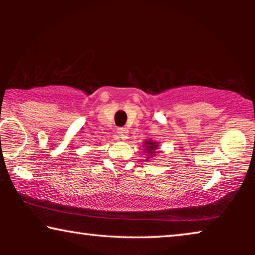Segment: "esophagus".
<instances>
[{
	"label": "esophagus",
	"mask_w": 255,
	"mask_h": 255,
	"mask_svg": "<svg viewBox=\"0 0 255 255\" xmlns=\"http://www.w3.org/2000/svg\"><path fill=\"white\" fill-rule=\"evenodd\" d=\"M117 131H118V133H120V135H124L125 133H128L127 128H120Z\"/></svg>",
	"instance_id": "obj_1"
}]
</instances>
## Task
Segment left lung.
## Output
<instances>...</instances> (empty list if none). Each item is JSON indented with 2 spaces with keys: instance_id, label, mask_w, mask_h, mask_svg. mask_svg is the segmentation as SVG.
<instances>
[{
  "instance_id": "8db88e82",
  "label": "left lung",
  "mask_w": 255,
  "mask_h": 255,
  "mask_svg": "<svg viewBox=\"0 0 255 255\" xmlns=\"http://www.w3.org/2000/svg\"><path fill=\"white\" fill-rule=\"evenodd\" d=\"M145 146H146V152H147V155H154L155 153H158V144H156L155 141H151V140H147V141H145V144H144ZM148 158V156H147ZM148 161V160H147Z\"/></svg>"
}]
</instances>
